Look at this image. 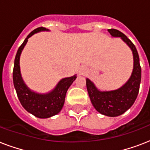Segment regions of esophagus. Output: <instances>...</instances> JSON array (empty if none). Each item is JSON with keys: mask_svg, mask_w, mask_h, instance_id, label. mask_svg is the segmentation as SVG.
<instances>
[{"mask_svg": "<svg viewBox=\"0 0 150 150\" xmlns=\"http://www.w3.org/2000/svg\"><path fill=\"white\" fill-rule=\"evenodd\" d=\"M79 74L80 75H84L85 74V69L83 68H81L79 69Z\"/></svg>", "mask_w": 150, "mask_h": 150, "instance_id": "34e87169", "label": "esophagus"}]
</instances>
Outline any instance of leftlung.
Segmentation results:
<instances>
[{
	"mask_svg": "<svg viewBox=\"0 0 150 150\" xmlns=\"http://www.w3.org/2000/svg\"><path fill=\"white\" fill-rule=\"evenodd\" d=\"M112 37H119L130 48L133 55V70L130 78L120 88L114 90H100L91 80L86 79V88L94 108L101 114L117 117L127 111L137 98L141 82L139 57L132 42L118 30L108 29Z\"/></svg>",
	"mask_w": 150,
	"mask_h": 150,
	"instance_id": "left-lung-1",
	"label": "left lung"
}]
</instances>
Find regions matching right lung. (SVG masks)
<instances>
[{
  "label": "right lung",
  "mask_w": 150,
  "mask_h": 150,
  "mask_svg": "<svg viewBox=\"0 0 150 150\" xmlns=\"http://www.w3.org/2000/svg\"><path fill=\"white\" fill-rule=\"evenodd\" d=\"M49 31L44 27H40L27 36L24 42L17 51L13 69V82L21 104L27 111L39 118H48L61 111L64 103L66 93L75 79L76 75L64 78L58 82L51 91L46 93H40L31 90L25 83L20 70V56L28 39L39 32Z\"/></svg>",
  "instance_id": "right-lung-1"
}]
</instances>
